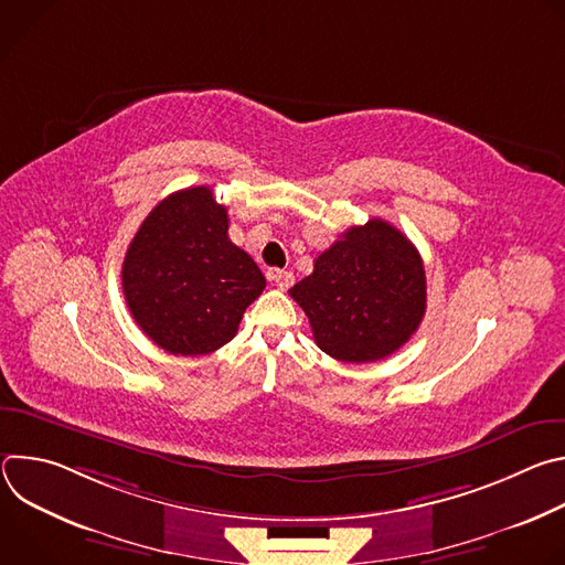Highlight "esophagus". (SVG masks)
Instances as JSON below:
<instances>
[{
  "label": "esophagus",
  "mask_w": 565,
  "mask_h": 565,
  "mask_svg": "<svg viewBox=\"0 0 565 565\" xmlns=\"http://www.w3.org/2000/svg\"><path fill=\"white\" fill-rule=\"evenodd\" d=\"M270 281H273L279 290H288V288L292 286V281H295V275L288 273V270H273V273H270Z\"/></svg>",
  "instance_id": "1"
}]
</instances>
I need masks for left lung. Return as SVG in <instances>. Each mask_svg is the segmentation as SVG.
<instances>
[{"label": "left lung", "mask_w": 565, "mask_h": 565, "mask_svg": "<svg viewBox=\"0 0 565 565\" xmlns=\"http://www.w3.org/2000/svg\"><path fill=\"white\" fill-rule=\"evenodd\" d=\"M290 297L321 351L366 364L388 358L418 331L427 310L425 266L405 234L371 218L321 253Z\"/></svg>", "instance_id": "8db88e82"}]
</instances>
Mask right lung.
<instances>
[{
    "label": "right lung",
    "instance_id": "obj_1",
    "mask_svg": "<svg viewBox=\"0 0 565 565\" xmlns=\"http://www.w3.org/2000/svg\"><path fill=\"white\" fill-rule=\"evenodd\" d=\"M122 292L140 331L172 355L227 344L266 277L227 236V210L205 185L160 201L122 262Z\"/></svg>",
    "mask_w": 565,
    "mask_h": 565
}]
</instances>
